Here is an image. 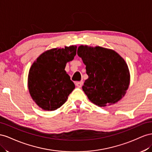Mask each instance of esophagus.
Masks as SVG:
<instances>
[{"label": "esophagus", "instance_id": "obj_1", "mask_svg": "<svg viewBox=\"0 0 152 152\" xmlns=\"http://www.w3.org/2000/svg\"><path fill=\"white\" fill-rule=\"evenodd\" d=\"M76 85L77 86L78 88H81L82 86H83V81H77V82H76Z\"/></svg>", "mask_w": 152, "mask_h": 152}]
</instances>
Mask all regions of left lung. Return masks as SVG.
Here are the masks:
<instances>
[{"mask_svg": "<svg viewBox=\"0 0 152 152\" xmlns=\"http://www.w3.org/2000/svg\"><path fill=\"white\" fill-rule=\"evenodd\" d=\"M77 54L86 66L88 78L82 88L89 100L99 107L119 101L130 83L127 63L113 50L81 45Z\"/></svg>", "mask_w": 152, "mask_h": 152, "instance_id": "left-lung-1", "label": "left lung"}]
</instances>
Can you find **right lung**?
<instances>
[{
    "label": "right lung",
    "mask_w": 152,
    "mask_h": 152,
    "mask_svg": "<svg viewBox=\"0 0 152 152\" xmlns=\"http://www.w3.org/2000/svg\"><path fill=\"white\" fill-rule=\"evenodd\" d=\"M76 46L45 51L30 67L28 76L29 93L37 105L45 111H54L66 102L75 85L65 71L74 59Z\"/></svg>",
    "instance_id": "1"
}]
</instances>
